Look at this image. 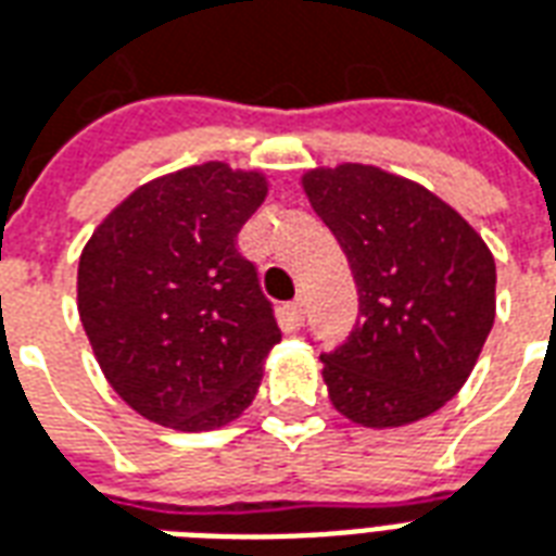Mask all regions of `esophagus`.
<instances>
[{
  "label": "esophagus",
  "instance_id": "obj_1",
  "mask_svg": "<svg viewBox=\"0 0 556 556\" xmlns=\"http://www.w3.org/2000/svg\"><path fill=\"white\" fill-rule=\"evenodd\" d=\"M286 315H289V320L294 324V327H300V324H303V318H306L303 300H291L289 306H286Z\"/></svg>",
  "mask_w": 556,
  "mask_h": 556
}]
</instances>
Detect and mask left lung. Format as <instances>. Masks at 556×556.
Here are the masks:
<instances>
[{"label": "left lung", "mask_w": 556, "mask_h": 556, "mask_svg": "<svg viewBox=\"0 0 556 556\" xmlns=\"http://www.w3.org/2000/svg\"><path fill=\"white\" fill-rule=\"evenodd\" d=\"M315 215L348 256L359 318L324 353L332 406L362 427H404L451 401L495 324V258L425 185L374 164L303 176Z\"/></svg>", "instance_id": "obj_1"}]
</instances>
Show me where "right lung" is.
Returning <instances> with one entry per match:
<instances>
[{"instance_id":"1","label":"right lung","mask_w":556,"mask_h":556,"mask_svg":"<svg viewBox=\"0 0 556 556\" xmlns=\"http://www.w3.org/2000/svg\"><path fill=\"white\" fill-rule=\"evenodd\" d=\"M267 179L205 162L111 212L79 258V318L105 380L155 425L215 430L253 404L282 339L236 238Z\"/></svg>"}]
</instances>
